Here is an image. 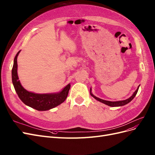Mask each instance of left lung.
Segmentation results:
<instances>
[{
  "mask_svg": "<svg viewBox=\"0 0 155 155\" xmlns=\"http://www.w3.org/2000/svg\"><path fill=\"white\" fill-rule=\"evenodd\" d=\"M138 88H139V86L138 87L137 90L134 92V93L132 94V96H131V97H129V98L126 99V100H124V101H116V102H111V101H105V100H102V99H101L97 97H95L94 95V94H93L91 93V88L90 89V94L94 98H95L97 101L101 102L103 104H105L107 105V106H111V107H118V106H124V105H126L127 104H128L129 102H130L134 98V97L136 96V94L138 92Z\"/></svg>",
  "mask_w": 155,
  "mask_h": 155,
  "instance_id": "obj_1",
  "label": "left lung"
}]
</instances>
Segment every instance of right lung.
<instances>
[{"mask_svg": "<svg viewBox=\"0 0 155 155\" xmlns=\"http://www.w3.org/2000/svg\"><path fill=\"white\" fill-rule=\"evenodd\" d=\"M20 51L17 53L14 58L12 77L14 88L22 102L26 106L38 111H47L64 102L68 97L71 87L70 84H68L61 92L46 94H38L28 91L22 86L17 74V57Z\"/></svg>", "mask_w": 155, "mask_h": 155, "instance_id": "add662e5", "label": "right lung"}]
</instances>
